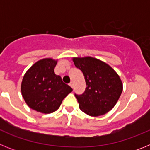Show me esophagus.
<instances>
[{
  "instance_id": "1",
  "label": "esophagus",
  "mask_w": 150,
  "mask_h": 150,
  "mask_svg": "<svg viewBox=\"0 0 150 150\" xmlns=\"http://www.w3.org/2000/svg\"><path fill=\"white\" fill-rule=\"evenodd\" d=\"M69 85H70V86H71V88H74V84H73L72 82H71V83H70V84H69Z\"/></svg>"
}]
</instances>
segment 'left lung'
Wrapping results in <instances>:
<instances>
[{
  "label": "left lung",
  "mask_w": 150,
  "mask_h": 150,
  "mask_svg": "<svg viewBox=\"0 0 150 150\" xmlns=\"http://www.w3.org/2000/svg\"><path fill=\"white\" fill-rule=\"evenodd\" d=\"M73 61L83 72L86 84L82 95L75 94L79 109L91 116L109 112L122 91V83L119 75L105 62L92 57L74 58Z\"/></svg>",
  "instance_id": "left-lung-1"
}]
</instances>
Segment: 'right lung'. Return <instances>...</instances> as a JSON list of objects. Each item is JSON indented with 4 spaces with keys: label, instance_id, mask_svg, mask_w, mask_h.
<instances>
[{
    "label": "right lung",
    "instance_id": "right-lung-1",
    "mask_svg": "<svg viewBox=\"0 0 150 150\" xmlns=\"http://www.w3.org/2000/svg\"><path fill=\"white\" fill-rule=\"evenodd\" d=\"M57 61L43 59L28 70L21 91L29 107L38 112L51 113L59 109L63 99L73 91L54 72Z\"/></svg>",
    "mask_w": 150,
    "mask_h": 150
}]
</instances>
